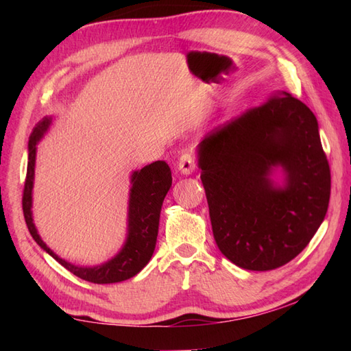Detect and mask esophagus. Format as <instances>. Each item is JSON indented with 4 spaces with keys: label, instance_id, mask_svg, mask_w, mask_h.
Segmentation results:
<instances>
[{
    "label": "esophagus",
    "instance_id": "esophagus-1",
    "mask_svg": "<svg viewBox=\"0 0 351 351\" xmlns=\"http://www.w3.org/2000/svg\"><path fill=\"white\" fill-rule=\"evenodd\" d=\"M178 169L181 170V173L190 175L191 171L196 169V158H195V155L190 154V152H184V154L181 155L180 161H178Z\"/></svg>",
    "mask_w": 351,
    "mask_h": 351
}]
</instances>
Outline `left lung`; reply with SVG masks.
Returning <instances> with one entry per match:
<instances>
[{"label":"left lung","instance_id":"8db88e82","mask_svg":"<svg viewBox=\"0 0 351 351\" xmlns=\"http://www.w3.org/2000/svg\"><path fill=\"white\" fill-rule=\"evenodd\" d=\"M280 165L283 189L267 175ZM214 240L230 263L274 270L306 247L330 199V167L314 113L287 92L208 132L199 145Z\"/></svg>","mask_w":351,"mask_h":351}]
</instances>
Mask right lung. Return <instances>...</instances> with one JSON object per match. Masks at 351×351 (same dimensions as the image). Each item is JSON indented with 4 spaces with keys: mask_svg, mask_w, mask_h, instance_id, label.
Segmentation results:
<instances>
[{
    "mask_svg": "<svg viewBox=\"0 0 351 351\" xmlns=\"http://www.w3.org/2000/svg\"><path fill=\"white\" fill-rule=\"evenodd\" d=\"M49 119L45 117L42 122L36 125L28 141V164L24 191H22V210H24V217L29 234L43 250H47L66 270L78 276L80 279L92 283H114L132 278L149 263L155 250L161 205L169 189L171 187L170 167L167 166V162L155 161L138 171H134L130 195V230L128 240H126L123 249L113 259L99 267H77L66 263L64 259L58 258L54 252L47 247V244L40 240L39 234H37L32 217L36 145L43 136V132L47 131Z\"/></svg>",
    "mask_w": 351,
    "mask_h": 351,
    "instance_id": "1",
    "label": "right lung"
}]
</instances>
